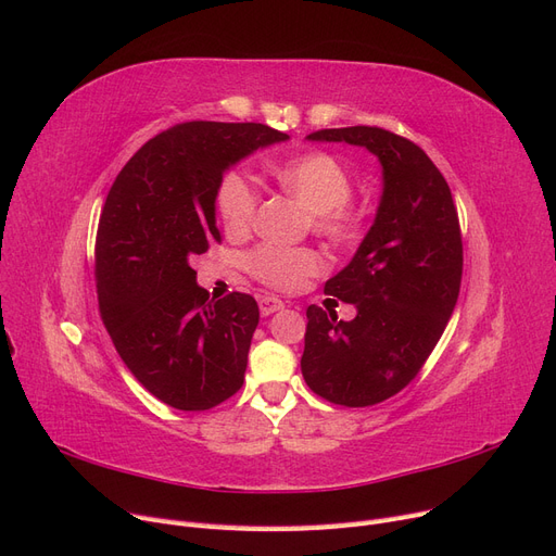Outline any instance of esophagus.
<instances>
[{
    "label": "esophagus",
    "mask_w": 556,
    "mask_h": 556,
    "mask_svg": "<svg viewBox=\"0 0 556 556\" xmlns=\"http://www.w3.org/2000/svg\"><path fill=\"white\" fill-rule=\"evenodd\" d=\"M282 308H285V304H282V301H280L278 296H262V299H260V313H262L264 317L274 315V313H278V311H282Z\"/></svg>",
    "instance_id": "34e87169"
}]
</instances>
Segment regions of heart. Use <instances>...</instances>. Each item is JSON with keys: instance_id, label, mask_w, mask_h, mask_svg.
I'll return each mask as SVG.
<instances>
[{"instance_id": "b5f03b06", "label": "heart", "mask_w": 556, "mask_h": 556, "mask_svg": "<svg viewBox=\"0 0 556 556\" xmlns=\"http://www.w3.org/2000/svg\"><path fill=\"white\" fill-rule=\"evenodd\" d=\"M278 188L311 213L313 229L323 237L345 243L357 237L359 217L348 204L352 178L341 160L329 153H306L271 166ZM257 188L241 172L223 176L215 192V206L229 237H243L257 213ZM248 271L268 288L294 292L311 276L323 271V257L311 248L260 245L245 257Z\"/></svg>"}]
</instances>
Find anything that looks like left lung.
<instances>
[{
	"mask_svg": "<svg viewBox=\"0 0 556 556\" xmlns=\"http://www.w3.org/2000/svg\"><path fill=\"white\" fill-rule=\"evenodd\" d=\"M376 155L382 194L355 257L325 294L355 304L343 323L331 306H308L301 374L323 399L374 406L401 392L445 331L462 285V231L443 174L413 141L380 127L319 129L306 137Z\"/></svg>",
	"mask_w": 556,
	"mask_h": 556,
	"instance_id": "obj_1",
	"label": "left lung"
}]
</instances>
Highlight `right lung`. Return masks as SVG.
I'll return each mask as SVG.
<instances>
[{"label":"right lung","instance_id":"right-lung-1","mask_svg":"<svg viewBox=\"0 0 556 556\" xmlns=\"http://www.w3.org/2000/svg\"><path fill=\"white\" fill-rule=\"evenodd\" d=\"M288 139L260 123L176 125L139 148L106 197L99 311L117 355L166 406L208 410L241 390L257 301L208 299L190 262L220 241L215 192L225 172Z\"/></svg>","mask_w":556,"mask_h":556}]
</instances>
